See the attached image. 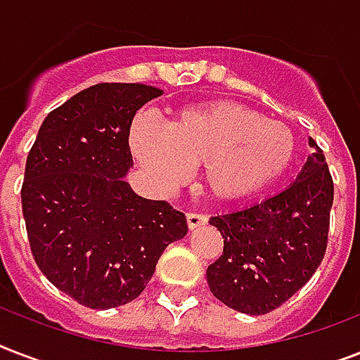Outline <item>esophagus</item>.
Instances as JSON below:
<instances>
[{
    "label": "esophagus",
    "instance_id": "esophagus-1",
    "mask_svg": "<svg viewBox=\"0 0 360 360\" xmlns=\"http://www.w3.org/2000/svg\"><path fill=\"white\" fill-rule=\"evenodd\" d=\"M186 224L191 230H196V228H202V226L207 224V217L200 213H186Z\"/></svg>",
    "mask_w": 360,
    "mask_h": 360
}]
</instances>
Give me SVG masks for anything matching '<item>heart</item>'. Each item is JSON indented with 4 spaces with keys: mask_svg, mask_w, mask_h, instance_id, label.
<instances>
[{
    "mask_svg": "<svg viewBox=\"0 0 360 360\" xmlns=\"http://www.w3.org/2000/svg\"><path fill=\"white\" fill-rule=\"evenodd\" d=\"M130 149L158 191L185 185L192 164L217 200L250 196L284 174L295 157V136L284 123L233 101L188 106L166 127L141 115L130 127Z\"/></svg>",
    "mask_w": 360,
    "mask_h": 360,
    "instance_id": "1",
    "label": "heart"
}]
</instances>
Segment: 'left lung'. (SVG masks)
Instances as JSON below:
<instances>
[{
	"mask_svg": "<svg viewBox=\"0 0 360 360\" xmlns=\"http://www.w3.org/2000/svg\"><path fill=\"white\" fill-rule=\"evenodd\" d=\"M316 151L285 191L250 207L211 217L224 252L207 267V284L237 312L262 316L284 304L316 273L327 250L335 185Z\"/></svg>",
	"mask_w": 360,
	"mask_h": 360,
	"instance_id": "left-lung-1",
	"label": "left lung"
}]
</instances>
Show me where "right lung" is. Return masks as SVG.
<instances>
[{
	"instance_id": "add662e5",
	"label": "right lung",
	"mask_w": 360,
	"mask_h": 360,
	"mask_svg": "<svg viewBox=\"0 0 360 360\" xmlns=\"http://www.w3.org/2000/svg\"><path fill=\"white\" fill-rule=\"evenodd\" d=\"M160 95L146 84L87 87L46 115L27 155L22 211L35 263L87 308L134 301L164 248L188 231L181 211L124 181L130 124Z\"/></svg>"
}]
</instances>
